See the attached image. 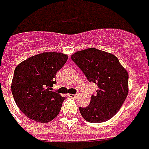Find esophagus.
<instances>
[{
  "mask_svg": "<svg viewBox=\"0 0 149 149\" xmlns=\"http://www.w3.org/2000/svg\"><path fill=\"white\" fill-rule=\"evenodd\" d=\"M70 97H77L79 96V94L78 93H75V94H68Z\"/></svg>",
  "mask_w": 149,
  "mask_h": 149,
  "instance_id": "esophagus-1",
  "label": "esophagus"
}]
</instances>
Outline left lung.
<instances>
[{"mask_svg": "<svg viewBox=\"0 0 149 149\" xmlns=\"http://www.w3.org/2000/svg\"><path fill=\"white\" fill-rule=\"evenodd\" d=\"M89 81L97 85L88 107L79 110L86 121L106 122L121 108L128 93V73L118 58L96 48L79 51L71 56Z\"/></svg>", "mask_w": 149, "mask_h": 149, "instance_id": "1", "label": "left lung"}]
</instances>
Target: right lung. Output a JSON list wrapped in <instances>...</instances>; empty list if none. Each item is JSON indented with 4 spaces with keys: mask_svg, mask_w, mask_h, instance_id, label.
Masks as SVG:
<instances>
[{
    "mask_svg": "<svg viewBox=\"0 0 149 149\" xmlns=\"http://www.w3.org/2000/svg\"><path fill=\"white\" fill-rule=\"evenodd\" d=\"M67 60L64 53L47 52L31 56L15 68L11 91L17 106L28 118L45 123L59 114L65 97L52 90L57 71Z\"/></svg>",
    "mask_w": 149,
    "mask_h": 149,
    "instance_id": "add662e5",
    "label": "right lung"
}]
</instances>
